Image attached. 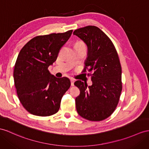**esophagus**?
<instances>
[{
  "label": "esophagus",
  "instance_id": "obj_1",
  "mask_svg": "<svg viewBox=\"0 0 149 149\" xmlns=\"http://www.w3.org/2000/svg\"><path fill=\"white\" fill-rule=\"evenodd\" d=\"M74 81H75V80L74 79H71V86H74Z\"/></svg>",
  "mask_w": 149,
  "mask_h": 149
}]
</instances>
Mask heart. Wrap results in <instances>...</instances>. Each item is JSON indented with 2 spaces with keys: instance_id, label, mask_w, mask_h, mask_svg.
Masks as SVG:
<instances>
[{
  "instance_id": "obj_1",
  "label": "heart",
  "mask_w": 149,
  "mask_h": 149,
  "mask_svg": "<svg viewBox=\"0 0 149 149\" xmlns=\"http://www.w3.org/2000/svg\"><path fill=\"white\" fill-rule=\"evenodd\" d=\"M78 43H82V42H78Z\"/></svg>"
}]
</instances>
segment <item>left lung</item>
I'll list each match as a JSON object with an SVG mask.
<instances>
[{"instance_id": "8db88e82", "label": "left lung", "mask_w": 149, "mask_h": 149, "mask_svg": "<svg viewBox=\"0 0 149 149\" xmlns=\"http://www.w3.org/2000/svg\"><path fill=\"white\" fill-rule=\"evenodd\" d=\"M88 48L83 72H92V85L74 82L80 94L75 99L78 114L87 120L99 121L109 117L118 104L122 90L121 66L111 39L97 26L74 30ZM86 74V73H85Z\"/></svg>"}]
</instances>
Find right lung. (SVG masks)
Listing matches in <instances>:
<instances>
[{"instance_id": "right-lung-1", "label": "right lung", "mask_w": 149, "mask_h": 149, "mask_svg": "<svg viewBox=\"0 0 149 149\" xmlns=\"http://www.w3.org/2000/svg\"><path fill=\"white\" fill-rule=\"evenodd\" d=\"M72 32L37 36L18 54L13 72L14 85L20 102L30 113L49 116L59 111L61 99L71 82L66 77H54L48 68L56 61Z\"/></svg>"}]
</instances>
